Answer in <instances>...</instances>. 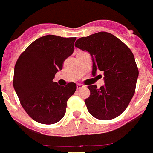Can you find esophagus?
Returning <instances> with one entry per match:
<instances>
[{"mask_svg":"<svg viewBox=\"0 0 153 153\" xmlns=\"http://www.w3.org/2000/svg\"><path fill=\"white\" fill-rule=\"evenodd\" d=\"M83 87H84V84H77V88H78V89L83 88Z\"/></svg>","mask_w":153,"mask_h":153,"instance_id":"34e87169","label":"esophagus"}]
</instances>
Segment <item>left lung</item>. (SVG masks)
<instances>
[{
  "label": "left lung",
  "mask_w": 153,
  "mask_h": 153,
  "mask_svg": "<svg viewBox=\"0 0 153 153\" xmlns=\"http://www.w3.org/2000/svg\"><path fill=\"white\" fill-rule=\"evenodd\" d=\"M75 46L90 54L93 75L104 72L105 85L88 86L90 95L84 102L89 113L101 120L117 117L135 92L138 68L131 51L117 37L104 31L79 38Z\"/></svg>",
  "instance_id": "left-lung-1"
}]
</instances>
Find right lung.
I'll return each mask as SVG.
<instances>
[{
	"mask_svg": "<svg viewBox=\"0 0 153 153\" xmlns=\"http://www.w3.org/2000/svg\"><path fill=\"white\" fill-rule=\"evenodd\" d=\"M76 37L46 35L33 42L19 56L15 65L13 87L20 103L33 120L54 124L65 115L75 83L60 86L53 79L74 51Z\"/></svg>",
	"mask_w": 153,
	"mask_h": 153,
	"instance_id": "right-lung-1",
	"label": "right lung"
}]
</instances>
